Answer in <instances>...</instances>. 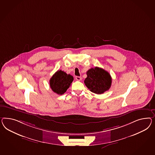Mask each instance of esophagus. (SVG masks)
Segmentation results:
<instances>
[{"instance_id": "34e87169", "label": "esophagus", "mask_w": 155, "mask_h": 155, "mask_svg": "<svg viewBox=\"0 0 155 155\" xmlns=\"http://www.w3.org/2000/svg\"><path fill=\"white\" fill-rule=\"evenodd\" d=\"M75 79L77 80V81H81V77L80 76H76L75 77Z\"/></svg>"}]
</instances>
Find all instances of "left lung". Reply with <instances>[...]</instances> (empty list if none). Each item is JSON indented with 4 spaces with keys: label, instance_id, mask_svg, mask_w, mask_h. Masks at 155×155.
Returning <instances> with one entry per match:
<instances>
[{
    "label": "left lung",
    "instance_id": "1",
    "mask_svg": "<svg viewBox=\"0 0 155 155\" xmlns=\"http://www.w3.org/2000/svg\"><path fill=\"white\" fill-rule=\"evenodd\" d=\"M86 74L87 77L84 82L90 91L96 94H101L110 87L111 76L104 69L95 67L89 69Z\"/></svg>",
    "mask_w": 155,
    "mask_h": 155
}]
</instances>
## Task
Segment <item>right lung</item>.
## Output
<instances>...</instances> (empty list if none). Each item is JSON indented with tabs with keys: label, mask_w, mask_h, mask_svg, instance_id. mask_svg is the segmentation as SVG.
I'll return each instance as SVG.
<instances>
[{
	"label": "right lung",
	"mask_w": 155,
	"mask_h": 155,
	"mask_svg": "<svg viewBox=\"0 0 155 155\" xmlns=\"http://www.w3.org/2000/svg\"><path fill=\"white\" fill-rule=\"evenodd\" d=\"M73 81V77L61 70L58 71L50 80L51 88L54 92L63 95L67 91Z\"/></svg>",
	"instance_id": "right-lung-1"
}]
</instances>
